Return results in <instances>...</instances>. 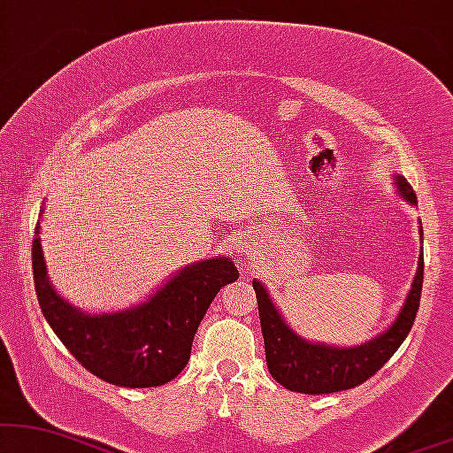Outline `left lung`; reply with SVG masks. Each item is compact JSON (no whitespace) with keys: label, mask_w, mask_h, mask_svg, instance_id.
Listing matches in <instances>:
<instances>
[{"label":"left lung","mask_w":453,"mask_h":453,"mask_svg":"<svg viewBox=\"0 0 453 453\" xmlns=\"http://www.w3.org/2000/svg\"><path fill=\"white\" fill-rule=\"evenodd\" d=\"M397 188L410 204H416V194L405 177H397ZM422 276H425V259L420 257L408 299L391 328L370 342L351 349L303 341L288 328L278 309L273 307L265 286L259 280H253L257 303H259L263 341H265L267 368L273 379L288 391L305 395L347 391L372 379L402 347L414 326L418 307H420Z\"/></svg>","instance_id":"obj_1"}]
</instances>
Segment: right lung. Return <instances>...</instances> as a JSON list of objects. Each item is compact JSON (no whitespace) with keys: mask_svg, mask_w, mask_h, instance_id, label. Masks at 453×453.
Listing matches in <instances>:
<instances>
[{"mask_svg":"<svg viewBox=\"0 0 453 453\" xmlns=\"http://www.w3.org/2000/svg\"><path fill=\"white\" fill-rule=\"evenodd\" d=\"M33 238V278L37 301L56 336L73 357L98 379L117 387L144 388L173 380L190 359L192 341L221 286L238 280L227 257L204 259L181 269L140 307L89 316L56 293Z\"/></svg>","mask_w":453,"mask_h":453,"instance_id":"right-lung-1","label":"right lung"}]
</instances>
